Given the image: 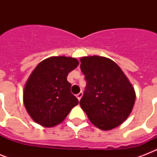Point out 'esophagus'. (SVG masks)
<instances>
[{"label": "esophagus", "mask_w": 157, "mask_h": 157, "mask_svg": "<svg viewBox=\"0 0 157 157\" xmlns=\"http://www.w3.org/2000/svg\"><path fill=\"white\" fill-rule=\"evenodd\" d=\"M82 96H83V93H82V92H81V91L80 93L76 94V98H78V100L80 101V100H81V98H82Z\"/></svg>", "instance_id": "obj_1"}]
</instances>
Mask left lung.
<instances>
[{
	"mask_svg": "<svg viewBox=\"0 0 157 157\" xmlns=\"http://www.w3.org/2000/svg\"><path fill=\"white\" fill-rule=\"evenodd\" d=\"M80 60L87 82L81 107L98 129H114L131 113L136 98L134 87L112 59L94 55Z\"/></svg>",
	"mask_w": 157,
	"mask_h": 157,
	"instance_id": "1",
	"label": "left lung"
}]
</instances>
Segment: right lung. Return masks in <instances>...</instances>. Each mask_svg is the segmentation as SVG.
<instances>
[{
    "mask_svg": "<svg viewBox=\"0 0 157 157\" xmlns=\"http://www.w3.org/2000/svg\"><path fill=\"white\" fill-rule=\"evenodd\" d=\"M78 65L75 58L54 56L36 67L23 90L24 106L36 123L44 127L57 125L78 104L67 80L69 72Z\"/></svg>",
    "mask_w": 157,
    "mask_h": 157,
    "instance_id": "add662e5",
    "label": "right lung"
}]
</instances>
